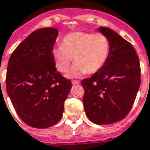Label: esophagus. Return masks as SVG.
I'll use <instances>...</instances> for the list:
<instances>
[{"label": "esophagus", "mask_w": 150, "mask_h": 150, "mask_svg": "<svg viewBox=\"0 0 150 150\" xmlns=\"http://www.w3.org/2000/svg\"><path fill=\"white\" fill-rule=\"evenodd\" d=\"M71 83H72L73 85H76V84H79L80 82L79 81H78V80H72V81H71Z\"/></svg>", "instance_id": "esophagus-1"}]
</instances>
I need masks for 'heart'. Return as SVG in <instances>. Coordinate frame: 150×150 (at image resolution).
<instances>
[{
	"label": "heart",
	"instance_id": "heart-1",
	"mask_svg": "<svg viewBox=\"0 0 150 150\" xmlns=\"http://www.w3.org/2000/svg\"><path fill=\"white\" fill-rule=\"evenodd\" d=\"M110 50V41L104 34L75 31L63 38L61 45L52 49V56L57 69L64 74L74 60L68 75L74 78L99 71L108 61Z\"/></svg>",
	"mask_w": 150,
	"mask_h": 150
}]
</instances>
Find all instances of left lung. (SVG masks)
Here are the masks:
<instances>
[{
	"label": "left lung",
	"mask_w": 150,
	"mask_h": 150,
	"mask_svg": "<svg viewBox=\"0 0 150 150\" xmlns=\"http://www.w3.org/2000/svg\"><path fill=\"white\" fill-rule=\"evenodd\" d=\"M98 30L110 41V55L99 71L82 80L83 105L91 122L105 125L122 120L131 111L141 83V68L130 42L108 27Z\"/></svg>",
	"instance_id": "obj_1"
}]
</instances>
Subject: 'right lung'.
<instances>
[{"label":"right lung","instance_id":"1","mask_svg":"<svg viewBox=\"0 0 150 150\" xmlns=\"http://www.w3.org/2000/svg\"><path fill=\"white\" fill-rule=\"evenodd\" d=\"M58 35L53 27L34 30L12 52L6 90L19 118L35 128H47L62 117L71 80L57 71L52 50Z\"/></svg>","mask_w":150,"mask_h":150}]
</instances>
